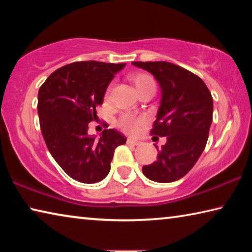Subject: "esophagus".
Segmentation results:
<instances>
[{"instance_id": "1", "label": "esophagus", "mask_w": 252, "mask_h": 252, "mask_svg": "<svg viewBox=\"0 0 252 252\" xmlns=\"http://www.w3.org/2000/svg\"><path fill=\"white\" fill-rule=\"evenodd\" d=\"M126 143L130 144V146H133V147L139 146V144H140L139 141H136V140L131 139V138H127V139H126Z\"/></svg>"}]
</instances>
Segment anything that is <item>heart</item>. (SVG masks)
<instances>
[{
    "label": "heart",
    "mask_w": 252,
    "mask_h": 252,
    "mask_svg": "<svg viewBox=\"0 0 252 252\" xmlns=\"http://www.w3.org/2000/svg\"><path fill=\"white\" fill-rule=\"evenodd\" d=\"M132 82L134 83V87L138 93H140L146 89L150 87H156L155 80H153L150 75L147 73H135L131 75ZM146 123V119L144 118H135L130 114H125L120 119H119L118 125L123 131L127 132V133H136L140 126Z\"/></svg>",
    "instance_id": "1"
}]
</instances>
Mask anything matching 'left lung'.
Listing matches in <instances>:
<instances>
[{
    "instance_id": "1",
    "label": "left lung",
    "mask_w": 252,
    "mask_h": 252,
    "mask_svg": "<svg viewBox=\"0 0 252 252\" xmlns=\"http://www.w3.org/2000/svg\"><path fill=\"white\" fill-rule=\"evenodd\" d=\"M150 72L161 88V101L151 134L167 136L157 161L143 165L148 179L160 183L177 181L193 168L208 141L213 102L203 81L170 62H132Z\"/></svg>"
}]
</instances>
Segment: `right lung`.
Returning a JSON list of instances; mask_svg holds the SVG:
<instances>
[{"instance_id": "right-lung-1", "label": "right lung", "mask_w": 252, "mask_h": 252, "mask_svg": "<svg viewBox=\"0 0 252 252\" xmlns=\"http://www.w3.org/2000/svg\"><path fill=\"white\" fill-rule=\"evenodd\" d=\"M126 63L74 62L54 71L41 85L37 113L51 156L67 176L82 183H95L108 176L116 148L125 135L105 129L99 139L88 134L96 119L106 88Z\"/></svg>"}]
</instances>
